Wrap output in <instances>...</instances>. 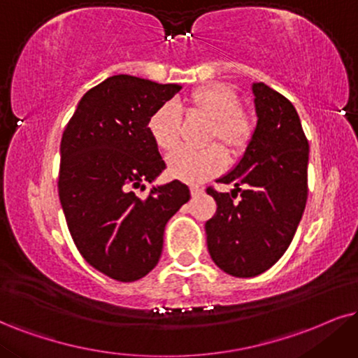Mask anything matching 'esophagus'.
<instances>
[{"label": "esophagus", "mask_w": 358, "mask_h": 358, "mask_svg": "<svg viewBox=\"0 0 358 358\" xmlns=\"http://www.w3.org/2000/svg\"><path fill=\"white\" fill-rule=\"evenodd\" d=\"M204 192V189L202 187H199V186H191V194H192V197H197V196H201V194Z\"/></svg>", "instance_id": "esophagus-1"}]
</instances>
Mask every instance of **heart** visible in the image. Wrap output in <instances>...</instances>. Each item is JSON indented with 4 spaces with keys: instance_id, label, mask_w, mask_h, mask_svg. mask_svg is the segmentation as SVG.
<instances>
[{
    "instance_id": "heart-1",
    "label": "heart",
    "mask_w": 358,
    "mask_h": 358,
    "mask_svg": "<svg viewBox=\"0 0 358 358\" xmlns=\"http://www.w3.org/2000/svg\"><path fill=\"white\" fill-rule=\"evenodd\" d=\"M184 108L187 116L209 121L204 138L206 144L219 142L227 154L239 157L252 143L255 119L250 111L242 108L239 92L232 86L209 83L196 87L184 98ZM148 131L152 143L161 151H174L182 134V119L178 109L169 104L157 108L148 119ZM218 145H207L201 151L178 149L167 159L169 174L186 182H201L219 174L226 166V152Z\"/></svg>"
}]
</instances>
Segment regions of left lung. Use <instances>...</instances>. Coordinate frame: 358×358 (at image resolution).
Listing matches in <instances>:
<instances>
[{
  "mask_svg": "<svg viewBox=\"0 0 358 358\" xmlns=\"http://www.w3.org/2000/svg\"><path fill=\"white\" fill-rule=\"evenodd\" d=\"M257 127L234 171L213 186L217 210L206 222L215 266L234 277H255L279 260L294 239L307 202L308 141L294 104L264 83L252 86ZM239 201H236L238 192Z\"/></svg>",
  "mask_w": 358,
  "mask_h": 358,
  "instance_id": "8db88e82",
  "label": "left lung"
}]
</instances>
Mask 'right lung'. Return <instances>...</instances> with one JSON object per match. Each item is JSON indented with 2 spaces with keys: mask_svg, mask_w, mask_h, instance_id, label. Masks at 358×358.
Listing matches in <instances>:
<instances>
[{
  "mask_svg": "<svg viewBox=\"0 0 358 358\" xmlns=\"http://www.w3.org/2000/svg\"><path fill=\"white\" fill-rule=\"evenodd\" d=\"M179 91L111 76L83 96L61 138L57 192L68 229L86 262L114 280H139L157 266L167 220L191 199L179 180L136 194L166 169L148 119Z\"/></svg>",
  "mask_w": 358,
  "mask_h": 358,
  "instance_id": "right-lung-1",
  "label": "right lung"
}]
</instances>
